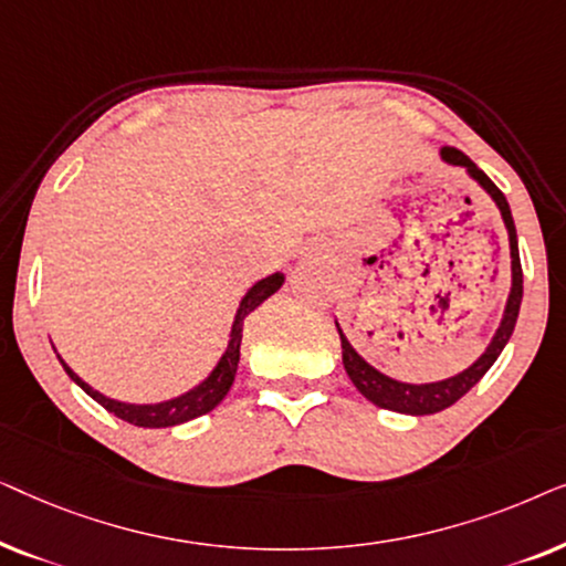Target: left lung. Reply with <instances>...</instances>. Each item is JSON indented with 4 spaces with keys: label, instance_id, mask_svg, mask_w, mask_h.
Here are the masks:
<instances>
[{
    "label": "left lung",
    "instance_id": "8db88e82",
    "mask_svg": "<svg viewBox=\"0 0 566 566\" xmlns=\"http://www.w3.org/2000/svg\"><path fill=\"white\" fill-rule=\"evenodd\" d=\"M440 159L451 167L467 169V175L471 177V180H474L479 188H482L486 196L494 200V206L500 208V216H502V221H505V229H507L510 293L505 301V312H502L500 327L494 329L490 345L484 347V353L479 355V358L471 363L469 368L459 370L455 376L440 378V381H428V384H409V381H399V378L386 376L376 366H370V363L350 345V339L345 337L343 327H339L335 319L337 332H339V343H343V366L347 370V376H350V381L355 384V389H358L368 401H374L376 407L391 409V412H399V415H412V417L443 412L446 407L455 405L463 394L471 391V386L479 384V378H482L486 370L494 366V360H497L500 353L505 350L507 339L513 337L517 312H521V301H523L521 252H517V231H515L513 213H510L507 198L502 196L497 185H494L490 177H486L482 169H479L463 151L453 149V146H443V149H440Z\"/></svg>",
    "mask_w": 566,
    "mask_h": 566
}]
</instances>
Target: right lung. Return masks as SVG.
<instances>
[{
  "label": "right lung",
  "instance_id": "right-lung-1",
  "mask_svg": "<svg viewBox=\"0 0 566 566\" xmlns=\"http://www.w3.org/2000/svg\"><path fill=\"white\" fill-rule=\"evenodd\" d=\"M283 283H285V275L277 270V273L262 277V281L254 283L252 289L244 293L242 301H239L234 322H231L227 350L221 353L219 360H216L211 374H208L198 386H192V389L180 394V397H172L165 401H151V405H134V401L111 399V397H105V394H99L97 389H92L84 378L76 376L74 370L66 366V360L56 353V347H53V353L59 355V363L64 366L66 376L72 378V381L80 386L84 394H90V397L95 399L99 407H105L111 415L120 417V420H126L130 424H136V428H175V424L196 420V417L211 412V409L221 405L223 397H227L231 389V384H234V376L239 368V345H242L244 319L262 304V301H268L275 291H281Z\"/></svg>",
  "mask_w": 566,
  "mask_h": 566
}]
</instances>
